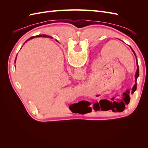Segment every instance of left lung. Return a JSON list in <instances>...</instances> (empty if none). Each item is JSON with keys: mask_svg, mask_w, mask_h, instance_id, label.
<instances>
[{"mask_svg": "<svg viewBox=\"0 0 148 148\" xmlns=\"http://www.w3.org/2000/svg\"><path fill=\"white\" fill-rule=\"evenodd\" d=\"M131 49L132 50L133 52L135 54V57H136V65H137V70H136V72L135 74V85H134L133 89H132V94H133L134 92L136 91V80L137 78L139 77V66H138V60H137V58H136V56L135 54V52L133 50V49L130 47ZM112 101H108L106 99H104V100H101L99 102L100 104V106H101V109L102 110H112L113 112H122L123 111L125 108V105L126 104H128V103L130 101V98L129 97H123V100L121 101V102H116L115 101H114V99H112ZM99 105V104H98Z\"/></svg>", "mask_w": 148, "mask_h": 148, "instance_id": "left-lung-1", "label": "left lung"}]
</instances>
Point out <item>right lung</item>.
I'll list each match as a JSON object with an SVG mask.
<instances>
[{"mask_svg": "<svg viewBox=\"0 0 148 148\" xmlns=\"http://www.w3.org/2000/svg\"><path fill=\"white\" fill-rule=\"evenodd\" d=\"M37 37H44V38H52V37H51L50 36H48V35H45V34H42V35H37V36H32V37H31L30 38H29L27 41H25V42H27L28 41H29V40H30V39H33V38H37ZM24 43V44H25ZM16 56H17V55H16ZM16 62V59H15V63Z\"/></svg>", "mask_w": 148, "mask_h": 148, "instance_id": "right-lung-1", "label": "right lung"}]
</instances>
